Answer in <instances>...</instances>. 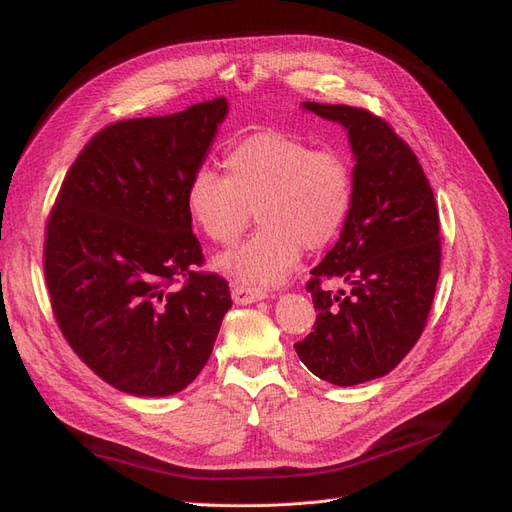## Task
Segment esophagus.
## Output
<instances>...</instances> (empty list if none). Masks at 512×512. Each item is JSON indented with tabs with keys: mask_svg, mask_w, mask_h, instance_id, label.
I'll use <instances>...</instances> for the list:
<instances>
[{
	"mask_svg": "<svg viewBox=\"0 0 512 512\" xmlns=\"http://www.w3.org/2000/svg\"><path fill=\"white\" fill-rule=\"evenodd\" d=\"M267 294L256 288H247V286H232V301L237 305H250L256 301H262Z\"/></svg>",
	"mask_w": 512,
	"mask_h": 512,
	"instance_id": "1",
	"label": "esophagus"
}]
</instances>
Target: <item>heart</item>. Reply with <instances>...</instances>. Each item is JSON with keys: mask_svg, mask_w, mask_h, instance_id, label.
Returning <instances> with one entry per match:
<instances>
[{"mask_svg": "<svg viewBox=\"0 0 512 512\" xmlns=\"http://www.w3.org/2000/svg\"><path fill=\"white\" fill-rule=\"evenodd\" d=\"M226 170L200 166L188 183V211L203 235L235 243L256 211L260 228L215 258V269L247 288L282 284L301 250L318 252L344 230L354 205L348 160L282 130H260L230 147Z\"/></svg>", "mask_w": 512, "mask_h": 512, "instance_id": "obj_1", "label": "heart"}]
</instances>
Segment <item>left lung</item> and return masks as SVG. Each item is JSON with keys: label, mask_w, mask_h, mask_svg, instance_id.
<instances>
[{"label": "left lung", "mask_w": 512, "mask_h": 512, "mask_svg": "<svg viewBox=\"0 0 512 512\" xmlns=\"http://www.w3.org/2000/svg\"><path fill=\"white\" fill-rule=\"evenodd\" d=\"M344 126L354 153V205L333 250L312 269L318 316L294 344L320 380L354 386L386 376L421 337L440 275V218L414 151L384 119L346 104L303 102ZM337 279L349 292L321 284Z\"/></svg>", "instance_id": "obj_1"}]
</instances>
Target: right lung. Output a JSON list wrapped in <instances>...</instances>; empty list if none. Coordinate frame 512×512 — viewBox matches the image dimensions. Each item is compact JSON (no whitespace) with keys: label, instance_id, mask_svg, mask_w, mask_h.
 I'll list each match as a JSON object with an SVG mask.
<instances>
[{"label":"right lung","instance_id":"right-lung-1","mask_svg":"<svg viewBox=\"0 0 512 512\" xmlns=\"http://www.w3.org/2000/svg\"><path fill=\"white\" fill-rule=\"evenodd\" d=\"M226 98L98 132L46 222L44 277L61 333L83 363L136 397L183 391L209 361L230 309L226 280L196 273L188 183ZM184 286L170 291L169 286Z\"/></svg>","mask_w":512,"mask_h":512}]
</instances>
